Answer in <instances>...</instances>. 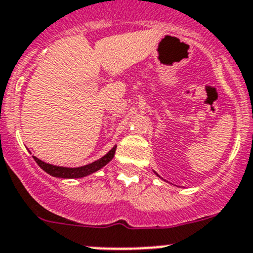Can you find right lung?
I'll return each mask as SVG.
<instances>
[{"label":"right lung","mask_w":253,"mask_h":253,"mask_svg":"<svg viewBox=\"0 0 253 253\" xmlns=\"http://www.w3.org/2000/svg\"><path fill=\"white\" fill-rule=\"evenodd\" d=\"M115 149H117V145L113 147V149L105 154L104 157H101L99 161H95L92 163L86 164V166L83 167H78V168H68V167H57V166H52V164L45 163V162L40 161L39 158L34 157V159L36 161V163L40 166L41 169H43L46 173H48L52 177L56 178H83L86 177V175L92 174L96 170L103 168L104 166L109 163V162L113 159L115 154Z\"/></svg>","instance_id":"1"}]
</instances>
